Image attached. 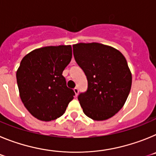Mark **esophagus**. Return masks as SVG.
Here are the masks:
<instances>
[{
    "instance_id": "1",
    "label": "esophagus",
    "mask_w": 156,
    "mask_h": 156,
    "mask_svg": "<svg viewBox=\"0 0 156 156\" xmlns=\"http://www.w3.org/2000/svg\"><path fill=\"white\" fill-rule=\"evenodd\" d=\"M73 90H74V93H75V95L76 96H77V95H78V94H79V89H78L77 87H76V88H74Z\"/></svg>"
}]
</instances>
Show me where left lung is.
Instances as JSON below:
<instances>
[{
  "label": "left lung",
  "mask_w": 156,
  "mask_h": 156,
  "mask_svg": "<svg viewBox=\"0 0 156 156\" xmlns=\"http://www.w3.org/2000/svg\"><path fill=\"white\" fill-rule=\"evenodd\" d=\"M73 48L88 82L87 90L78 96L83 111L94 120L109 119L122 108L130 91L132 75L126 58L115 48L99 43Z\"/></svg>",
  "instance_id": "obj_1"
}]
</instances>
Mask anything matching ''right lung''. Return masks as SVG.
I'll list each match as a JSON object with an SVG mask.
<instances>
[{"mask_svg":"<svg viewBox=\"0 0 156 156\" xmlns=\"http://www.w3.org/2000/svg\"><path fill=\"white\" fill-rule=\"evenodd\" d=\"M72 58L71 45L48 46L32 51L16 72L20 98L33 116L51 121L63 115L75 95L67 87L62 72Z\"/></svg>","mask_w":156,"mask_h":156,"instance_id":"1","label":"right lung"}]
</instances>
